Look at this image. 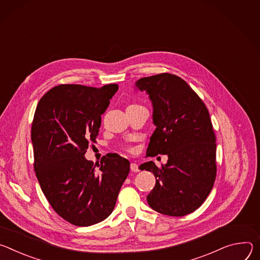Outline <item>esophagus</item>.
<instances>
[{
  "label": "esophagus",
  "mask_w": 260,
  "mask_h": 260,
  "mask_svg": "<svg viewBox=\"0 0 260 260\" xmlns=\"http://www.w3.org/2000/svg\"><path fill=\"white\" fill-rule=\"evenodd\" d=\"M130 169H131L133 172H137V171H139V169H138V165H137L136 163H131V165H130Z\"/></svg>",
  "instance_id": "34e87169"
}]
</instances>
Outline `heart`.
<instances>
[{"instance_id": "b5f03b06", "label": "heart", "mask_w": 260, "mask_h": 260, "mask_svg": "<svg viewBox=\"0 0 260 260\" xmlns=\"http://www.w3.org/2000/svg\"><path fill=\"white\" fill-rule=\"evenodd\" d=\"M130 106H136V105H130Z\"/></svg>"}]
</instances>
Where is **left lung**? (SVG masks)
<instances>
[{"label": "left lung", "instance_id": "left-lung-1", "mask_svg": "<svg viewBox=\"0 0 260 260\" xmlns=\"http://www.w3.org/2000/svg\"><path fill=\"white\" fill-rule=\"evenodd\" d=\"M135 86L146 91L153 104L156 129L147 156H168L161 168L153 161L139 166L156 178L148 204L163 215H188L204 204L216 179V136L209 110L190 85L174 74L142 77Z\"/></svg>", "mask_w": 260, "mask_h": 260}]
</instances>
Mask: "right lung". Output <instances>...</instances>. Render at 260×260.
Listing matches in <instances>:
<instances>
[{
  "mask_svg": "<svg viewBox=\"0 0 260 260\" xmlns=\"http://www.w3.org/2000/svg\"><path fill=\"white\" fill-rule=\"evenodd\" d=\"M119 85L102 88L60 84L39 101L32 124L34 169L43 194L69 223L90 226L114 209L127 179L130 162L113 154L101 159L98 170L84 154L95 142L101 114Z\"/></svg>",
  "mask_w": 260,
  "mask_h": 260,
  "instance_id": "right-lung-1",
  "label": "right lung"
}]
</instances>
